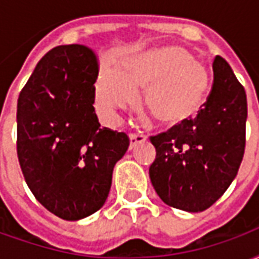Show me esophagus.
Returning a JSON list of instances; mask_svg holds the SVG:
<instances>
[{"label": "esophagus", "instance_id": "34e87169", "mask_svg": "<svg viewBox=\"0 0 259 259\" xmlns=\"http://www.w3.org/2000/svg\"><path fill=\"white\" fill-rule=\"evenodd\" d=\"M146 140V136L141 132H135V133H130V147H133L136 143H140V141Z\"/></svg>", "mask_w": 259, "mask_h": 259}]
</instances>
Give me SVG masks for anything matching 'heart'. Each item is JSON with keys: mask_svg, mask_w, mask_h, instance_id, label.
I'll return each mask as SVG.
<instances>
[{"mask_svg": "<svg viewBox=\"0 0 259 259\" xmlns=\"http://www.w3.org/2000/svg\"><path fill=\"white\" fill-rule=\"evenodd\" d=\"M209 84L205 66L178 46L155 48L120 64L97 84V105L111 118L118 108L136 101V89H144V108L159 124H179L190 119L204 102Z\"/></svg>", "mask_w": 259, "mask_h": 259, "instance_id": "b5f03b06", "label": "heart"}]
</instances>
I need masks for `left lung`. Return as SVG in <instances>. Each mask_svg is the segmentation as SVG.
<instances>
[{
    "label": "left lung",
    "mask_w": 259,
    "mask_h": 259,
    "mask_svg": "<svg viewBox=\"0 0 259 259\" xmlns=\"http://www.w3.org/2000/svg\"><path fill=\"white\" fill-rule=\"evenodd\" d=\"M213 83L194 118L151 136L157 157L150 179L178 209L205 211L228 190L244 157L247 96L230 65L213 59Z\"/></svg>",
    "instance_id": "left-lung-1"
}]
</instances>
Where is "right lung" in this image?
<instances>
[{"mask_svg": "<svg viewBox=\"0 0 259 259\" xmlns=\"http://www.w3.org/2000/svg\"><path fill=\"white\" fill-rule=\"evenodd\" d=\"M98 59L80 44L48 51L18 98L16 150L33 195L65 221L97 212L115 163L129 148L124 132L101 127L93 107Z\"/></svg>", "mask_w": 259, "mask_h": 259, "instance_id": "add662e5", "label": "right lung"}]
</instances>
